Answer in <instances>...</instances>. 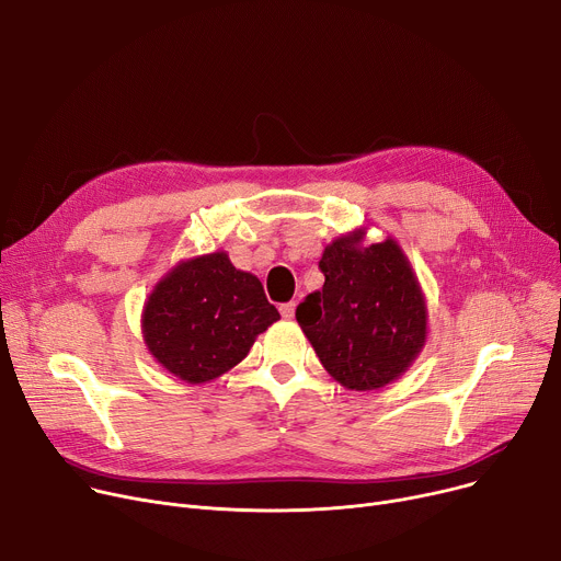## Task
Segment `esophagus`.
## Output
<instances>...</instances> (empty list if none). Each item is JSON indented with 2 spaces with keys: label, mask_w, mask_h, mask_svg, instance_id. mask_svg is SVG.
<instances>
[{
  "label": "esophagus",
  "mask_w": 561,
  "mask_h": 561,
  "mask_svg": "<svg viewBox=\"0 0 561 561\" xmlns=\"http://www.w3.org/2000/svg\"><path fill=\"white\" fill-rule=\"evenodd\" d=\"M279 311H282V316H284V318H288V320H290L293 316H296V302H286V305H282V307H279Z\"/></svg>",
  "instance_id": "esophagus-1"
}]
</instances>
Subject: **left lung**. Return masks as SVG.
Segmentation results:
<instances>
[{"mask_svg": "<svg viewBox=\"0 0 561 561\" xmlns=\"http://www.w3.org/2000/svg\"><path fill=\"white\" fill-rule=\"evenodd\" d=\"M364 241L359 227L325 248V284L296 311L320 364L350 391L385 389L427 341L425 293L407 254L391 236Z\"/></svg>", "mask_w": 561, "mask_h": 561, "instance_id": "left-lung-1", "label": "left lung"}]
</instances>
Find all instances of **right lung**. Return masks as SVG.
<instances>
[{
  "instance_id": "right-lung-1",
  "label": "right lung",
  "mask_w": 561,
  "mask_h": 561,
  "mask_svg": "<svg viewBox=\"0 0 561 561\" xmlns=\"http://www.w3.org/2000/svg\"><path fill=\"white\" fill-rule=\"evenodd\" d=\"M277 320L259 277L236 268L220 250L170 268L145 300L140 330L157 364L188 385H204L241 364Z\"/></svg>"
}]
</instances>
